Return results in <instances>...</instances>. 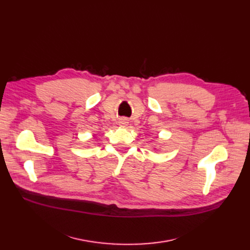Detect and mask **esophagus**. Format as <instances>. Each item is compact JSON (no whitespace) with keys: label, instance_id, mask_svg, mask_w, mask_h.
Listing matches in <instances>:
<instances>
[{"label":"esophagus","instance_id":"esophagus-1","mask_svg":"<svg viewBox=\"0 0 250 250\" xmlns=\"http://www.w3.org/2000/svg\"><path fill=\"white\" fill-rule=\"evenodd\" d=\"M128 124H129V123H128V120H126V119H121L120 122H119V125H120L121 126H123V127L127 126Z\"/></svg>","mask_w":250,"mask_h":250}]
</instances>
